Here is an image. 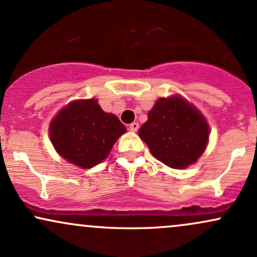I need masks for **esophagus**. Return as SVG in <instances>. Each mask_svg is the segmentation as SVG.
<instances>
[{"label":"esophagus","mask_w":257,"mask_h":257,"mask_svg":"<svg viewBox=\"0 0 257 257\" xmlns=\"http://www.w3.org/2000/svg\"><path fill=\"white\" fill-rule=\"evenodd\" d=\"M129 129H131L132 132H138V129H139V123H138V122H133L132 124H129Z\"/></svg>","instance_id":"34e87169"}]
</instances>
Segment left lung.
I'll return each instance as SVG.
<instances>
[{
  "label": "left lung",
  "mask_w": 257,
  "mask_h": 257,
  "mask_svg": "<svg viewBox=\"0 0 257 257\" xmlns=\"http://www.w3.org/2000/svg\"><path fill=\"white\" fill-rule=\"evenodd\" d=\"M139 129L153 157L174 169L196 163L205 151L209 125L198 108L179 95L159 98Z\"/></svg>",
  "instance_id": "obj_1"
}]
</instances>
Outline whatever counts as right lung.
<instances>
[{
  "label": "right lung",
  "instance_id": "obj_1",
  "mask_svg": "<svg viewBox=\"0 0 257 257\" xmlns=\"http://www.w3.org/2000/svg\"><path fill=\"white\" fill-rule=\"evenodd\" d=\"M125 132L119 119L102 111L95 99L70 102L49 125V137L59 155L84 169L104 161Z\"/></svg>",
  "mask_w": 257,
  "mask_h": 257
}]
</instances>
